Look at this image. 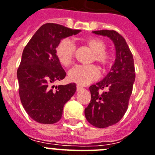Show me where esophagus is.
Wrapping results in <instances>:
<instances>
[{
	"label": "esophagus",
	"instance_id": "obj_1",
	"mask_svg": "<svg viewBox=\"0 0 155 155\" xmlns=\"http://www.w3.org/2000/svg\"><path fill=\"white\" fill-rule=\"evenodd\" d=\"M83 88L81 86V85H78V86H77V91H80V90H81Z\"/></svg>",
	"mask_w": 155,
	"mask_h": 155
}]
</instances>
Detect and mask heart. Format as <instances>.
<instances>
[{
    "mask_svg": "<svg viewBox=\"0 0 155 155\" xmlns=\"http://www.w3.org/2000/svg\"><path fill=\"white\" fill-rule=\"evenodd\" d=\"M85 43L93 52V59L102 66H105L111 61V56L105 51L106 44L102 39L98 38H90L86 39ZM74 43L70 39H62L56 48V55L60 63L65 66L72 63L74 55ZM100 77V71L94 65H77L70 69L68 73L70 81L81 85H86Z\"/></svg>",
    "mask_w": 155,
    "mask_h": 155,
    "instance_id": "b5f03b06",
    "label": "heart"
}]
</instances>
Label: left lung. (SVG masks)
Here are the masks:
<instances>
[{
	"instance_id": "1",
	"label": "left lung",
	"mask_w": 155,
	"mask_h": 155,
	"mask_svg": "<svg viewBox=\"0 0 155 155\" xmlns=\"http://www.w3.org/2000/svg\"><path fill=\"white\" fill-rule=\"evenodd\" d=\"M93 33L108 37L116 49V59L108 74L89 87L91 101L85 109L90 124L104 128L120 120L127 109L135 79L132 54L122 35L113 30L94 31ZM100 89H105L100 93Z\"/></svg>"
}]
</instances>
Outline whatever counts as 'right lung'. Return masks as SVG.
<instances>
[{
	"label": "right lung",
	"mask_w": 155,
	"mask_h": 155,
	"mask_svg": "<svg viewBox=\"0 0 155 155\" xmlns=\"http://www.w3.org/2000/svg\"><path fill=\"white\" fill-rule=\"evenodd\" d=\"M80 31L48 23L37 30L24 47L17 70L19 94L27 113L36 122H58L65 104L76 92L75 83L58 85L55 89L53 84L66 75L56 55L58 43Z\"/></svg>",
	"instance_id": "1"
}]
</instances>
